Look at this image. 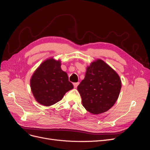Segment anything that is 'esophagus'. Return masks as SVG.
Wrapping results in <instances>:
<instances>
[{"label": "esophagus", "mask_w": 150, "mask_h": 150, "mask_svg": "<svg viewBox=\"0 0 150 150\" xmlns=\"http://www.w3.org/2000/svg\"><path fill=\"white\" fill-rule=\"evenodd\" d=\"M79 83H74L73 84H74V87L75 88H76L77 87H78V86L79 85Z\"/></svg>", "instance_id": "34e87169"}]
</instances>
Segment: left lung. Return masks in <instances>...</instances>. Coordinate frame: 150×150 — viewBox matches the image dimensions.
<instances>
[{
    "instance_id": "obj_1",
    "label": "left lung",
    "mask_w": 150,
    "mask_h": 150,
    "mask_svg": "<svg viewBox=\"0 0 150 150\" xmlns=\"http://www.w3.org/2000/svg\"><path fill=\"white\" fill-rule=\"evenodd\" d=\"M121 88L119 75L100 59L86 67L85 78L78 86L83 106L93 115L111 108L119 97Z\"/></svg>"
}]
</instances>
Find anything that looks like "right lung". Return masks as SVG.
<instances>
[{
	"mask_svg": "<svg viewBox=\"0 0 150 150\" xmlns=\"http://www.w3.org/2000/svg\"><path fill=\"white\" fill-rule=\"evenodd\" d=\"M61 66V60L49 58L40 64L31 77L32 93L35 100L43 106H50L61 101L66 93L74 88Z\"/></svg>",
	"mask_w": 150,
	"mask_h": 150,
	"instance_id": "add662e5",
	"label": "right lung"
}]
</instances>
